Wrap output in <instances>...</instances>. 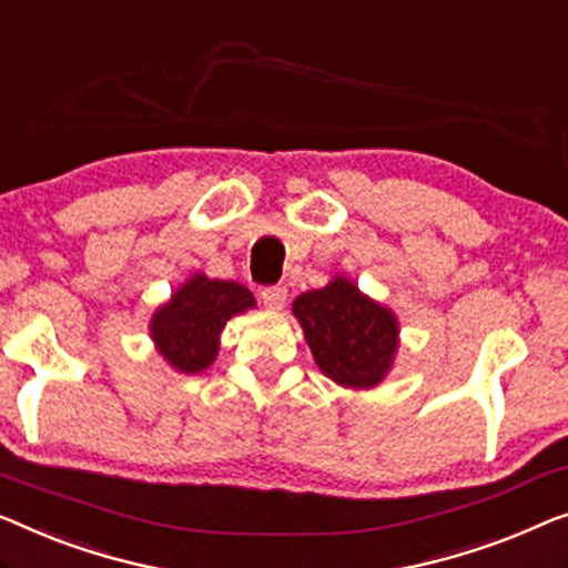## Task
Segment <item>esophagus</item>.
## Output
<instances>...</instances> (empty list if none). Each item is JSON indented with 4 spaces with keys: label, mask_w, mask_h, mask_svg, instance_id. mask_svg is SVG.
Wrapping results in <instances>:
<instances>
[{
    "label": "esophagus",
    "mask_w": 568,
    "mask_h": 568,
    "mask_svg": "<svg viewBox=\"0 0 568 568\" xmlns=\"http://www.w3.org/2000/svg\"><path fill=\"white\" fill-rule=\"evenodd\" d=\"M261 302H264V307L268 310H284L286 290L284 286H266V290H261Z\"/></svg>",
    "instance_id": "1"
}]
</instances>
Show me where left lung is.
<instances>
[{"label": "left lung", "mask_w": 568, "mask_h": 568, "mask_svg": "<svg viewBox=\"0 0 568 568\" xmlns=\"http://www.w3.org/2000/svg\"><path fill=\"white\" fill-rule=\"evenodd\" d=\"M292 312L327 379L345 389H374L392 372L399 320L348 276L335 274L323 290L300 294Z\"/></svg>", "instance_id": "1"}]
</instances>
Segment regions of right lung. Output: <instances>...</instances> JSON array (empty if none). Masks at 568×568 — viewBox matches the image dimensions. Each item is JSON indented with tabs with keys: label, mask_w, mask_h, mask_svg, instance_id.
Returning a JSON list of instances; mask_svg holds the SVG:
<instances>
[{
	"label": "right lung",
	"mask_w": 568,
	"mask_h": 568,
	"mask_svg": "<svg viewBox=\"0 0 568 568\" xmlns=\"http://www.w3.org/2000/svg\"><path fill=\"white\" fill-rule=\"evenodd\" d=\"M256 307L243 284L196 271L153 312L148 333L161 358L179 374H200L215 364L230 317Z\"/></svg>",
	"instance_id": "1"
}]
</instances>
